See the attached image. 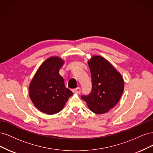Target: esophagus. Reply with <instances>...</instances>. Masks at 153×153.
Wrapping results in <instances>:
<instances>
[{"instance_id":"obj_1","label":"esophagus","mask_w":153,"mask_h":153,"mask_svg":"<svg viewBox=\"0 0 153 153\" xmlns=\"http://www.w3.org/2000/svg\"><path fill=\"white\" fill-rule=\"evenodd\" d=\"M73 92L74 93H76V94H80V92H81V89L80 87H76L75 89H73Z\"/></svg>"}]
</instances>
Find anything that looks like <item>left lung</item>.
<instances>
[{
  "label": "left lung",
  "instance_id": "8db88e82",
  "mask_svg": "<svg viewBox=\"0 0 153 153\" xmlns=\"http://www.w3.org/2000/svg\"><path fill=\"white\" fill-rule=\"evenodd\" d=\"M92 81V90L81 98L89 109L97 114L108 112L121 98L124 91L123 78L108 61L94 56L88 61Z\"/></svg>",
  "mask_w": 153,
  "mask_h": 153
}]
</instances>
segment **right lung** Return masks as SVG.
Segmentation results:
<instances>
[{"instance_id": "obj_1", "label": "right lung", "mask_w": 153, "mask_h": 153, "mask_svg": "<svg viewBox=\"0 0 153 153\" xmlns=\"http://www.w3.org/2000/svg\"><path fill=\"white\" fill-rule=\"evenodd\" d=\"M64 61L58 57L48 59L41 64L29 85L32 103L41 112L47 114L59 112L73 92L67 89L59 70Z\"/></svg>"}]
</instances>
